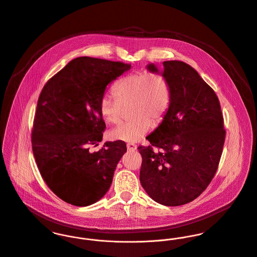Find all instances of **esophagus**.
Returning a JSON list of instances; mask_svg holds the SVG:
<instances>
[{
    "label": "esophagus",
    "instance_id": "obj_1",
    "mask_svg": "<svg viewBox=\"0 0 257 257\" xmlns=\"http://www.w3.org/2000/svg\"><path fill=\"white\" fill-rule=\"evenodd\" d=\"M127 149L129 151H135L137 149V145L136 144H133V143H128L127 144Z\"/></svg>",
    "mask_w": 257,
    "mask_h": 257
}]
</instances>
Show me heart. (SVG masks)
Listing matches in <instances>:
<instances>
[{"mask_svg": "<svg viewBox=\"0 0 257 257\" xmlns=\"http://www.w3.org/2000/svg\"><path fill=\"white\" fill-rule=\"evenodd\" d=\"M113 94L104 93L99 100V112L110 123L120 119L123 107L130 105V121L121 122L109 131L112 140L136 142L150 130L160 125L171 104V87L168 78L160 72L139 71L120 79L112 88Z\"/></svg>", "mask_w": 257, "mask_h": 257, "instance_id": "1", "label": "heart"}]
</instances>
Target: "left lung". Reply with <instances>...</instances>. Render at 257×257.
Returning a JSON list of instances; mask_svg holds the SVG:
<instances>
[{
	"label": "left lung",
	"instance_id": "8db88e82",
	"mask_svg": "<svg viewBox=\"0 0 257 257\" xmlns=\"http://www.w3.org/2000/svg\"><path fill=\"white\" fill-rule=\"evenodd\" d=\"M171 104L160 126L139 146L140 181L149 196L166 206L196 199L218 170L226 137L218 96L199 74L181 61H165ZM148 70L157 73L154 64Z\"/></svg>",
	"mask_w": 257,
	"mask_h": 257
}]
</instances>
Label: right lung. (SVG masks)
Segmentation results:
<instances>
[{"label": "right lung", "instance_id": "right-lung-1", "mask_svg": "<svg viewBox=\"0 0 257 257\" xmlns=\"http://www.w3.org/2000/svg\"><path fill=\"white\" fill-rule=\"evenodd\" d=\"M130 68L122 62L76 58L40 92L31 132L33 156L47 186L69 204L91 205L111 185L126 144L105 142L94 153L89 147L101 142L106 128L99 112L106 86Z\"/></svg>", "mask_w": 257, "mask_h": 257}]
</instances>
